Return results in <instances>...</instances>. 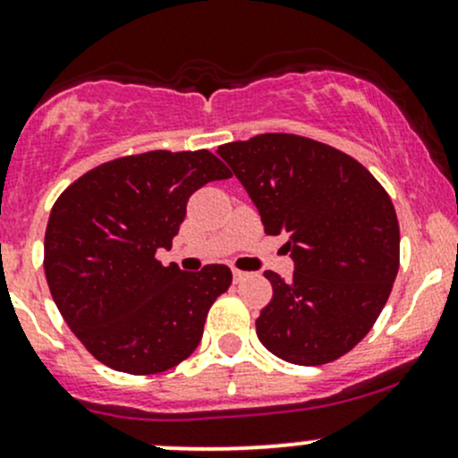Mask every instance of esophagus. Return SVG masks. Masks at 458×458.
Here are the masks:
<instances>
[{
  "label": "esophagus",
  "instance_id": "1",
  "mask_svg": "<svg viewBox=\"0 0 458 458\" xmlns=\"http://www.w3.org/2000/svg\"><path fill=\"white\" fill-rule=\"evenodd\" d=\"M233 276H234V284H239V281H243L246 279V272H242V270H233Z\"/></svg>",
  "mask_w": 458,
  "mask_h": 458
}]
</instances>
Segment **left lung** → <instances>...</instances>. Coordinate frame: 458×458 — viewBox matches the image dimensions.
Masks as SVG:
<instances>
[{
	"instance_id": "obj_1",
	"label": "left lung",
	"mask_w": 458,
	"mask_h": 458,
	"mask_svg": "<svg viewBox=\"0 0 458 458\" xmlns=\"http://www.w3.org/2000/svg\"><path fill=\"white\" fill-rule=\"evenodd\" d=\"M261 215L285 234L288 281L263 272L272 301L257 336L275 357L323 366L354 348L381 315L399 272V221L381 183L345 152L285 132L219 146Z\"/></svg>"
}]
</instances>
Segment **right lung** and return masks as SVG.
Here are the masks:
<instances>
[{
  "mask_svg": "<svg viewBox=\"0 0 458 458\" xmlns=\"http://www.w3.org/2000/svg\"><path fill=\"white\" fill-rule=\"evenodd\" d=\"M233 177L212 152L152 150L108 161L68 186L50 210L44 270L50 294L88 352L113 370L157 374L199 345L208 310L233 284L228 266H161L186 203Z\"/></svg>",
  "mask_w": 458,
  "mask_h": 458,
  "instance_id": "1",
  "label": "right lung"
}]
</instances>
